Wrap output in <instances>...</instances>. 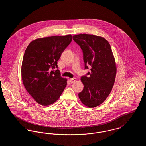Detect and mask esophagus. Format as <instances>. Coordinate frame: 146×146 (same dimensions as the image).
Returning a JSON list of instances; mask_svg holds the SVG:
<instances>
[{"label": "esophagus", "mask_w": 146, "mask_h": 146, "mask_svg": "<svg viewBox=\"0 0 146 146\" xmlns=\"http://www.w3.org/2000/svg\"><path fill=\"white\" fill-rule=\"evenodd\" d=\"M70 83H74L76 81V78H70Z\"/></svg>", "instance_id": "1"}]
</instances>
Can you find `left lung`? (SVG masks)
<instances>
[{
    "instance_id": "8db88e82",
    "label": "left lung",
    "mask_w": 146,
    "mask_h": 146,
    "mask_svg": "<svg viewBox=\"0 0 146 146\" xmlns=\"http://www.w3.org/2000/svg\"><path fill=\"white\" fill-rule=\"evenodd\" d=\"M83 52L85 68H91L81 78L83 91L78 94L81 102L94 108L102 104L111 92L117 74L115 58L110 43L104 38L88 34L73 36Z\"/></svg>"
}]
</instances>
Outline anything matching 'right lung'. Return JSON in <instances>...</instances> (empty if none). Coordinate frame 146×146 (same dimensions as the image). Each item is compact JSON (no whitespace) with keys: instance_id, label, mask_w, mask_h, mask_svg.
<instances>
[{"instance_id":"1","label":"right lung","mask_w":146,"mask_h":146,"mask_svg":"<svg viewBox=\"0 0 146 146\" xmlns=\"http://www.w3.org/2000/svg\"><path fill=\"white\" fill-rule=\"evenodd\" d=\"M71 35L36 39L26 49L21 66L23 85L39 104H54L67 85V79L61 76L57 61L72 42Z\"/></svg>"}]
</instances>
